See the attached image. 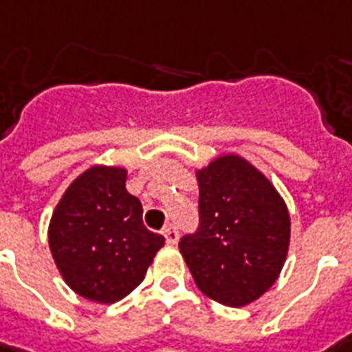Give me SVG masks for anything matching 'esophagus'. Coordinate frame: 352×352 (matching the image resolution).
Masks as SVG:
<instances>
[{
	"label": "esophagus",
	"instance_id": "obj_1",
	"mask_svg": "<svg viewBox=\"0 0 352 352\" xmlns=\"http://www.w3.org/2000/svg\"><path fill=\"white\" fill-rule=\"evenodd\" d=\"M162 234L165 236V241L169 245H175L177 241H179V230H177L175 226H165L164 230H162Z\"/></svg>",
	"mask_w": 352,
	"mask_h": 352
}]
</instances>
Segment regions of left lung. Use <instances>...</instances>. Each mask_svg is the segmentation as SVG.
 Listing matches in <instances>:
<instances>
[{
	"label": "left lung",
	"instance_id": "1",
	"mask_svg": "<svg viewBox=\"0 0 352 352\" xmlns=\"http://www.w3.org/2000/svg\"><path fill=\"white\" fill-rule=\"evenodd\" d=\"M199 228L179 249L200 290L239 308L274 285L290 241L285 200L251 164L222 155L197 171Z\"/></svg>",
	"mask_w": 352,
	"mask_h": 352
}]
</instances>
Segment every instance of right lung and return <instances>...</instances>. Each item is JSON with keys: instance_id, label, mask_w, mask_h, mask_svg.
Segmentation results:
<instances>
[{"instance_id": "obj_1", "label": "right lung", "mask_w": 352, "mask_h": 352, "mask_svg": "<svg viewBox=\"0 0 352 352\" xmlns=\"http://www.w3.org/2000/svg\"><path fill=\"white\" fill-rule=\"evenodd\" d=\"M164 241L142 222V204L126 190V171L103 165L67 187L48 228L50 251L66 285L101 304L128 296Z\"/></svg>"}]
</instances>
